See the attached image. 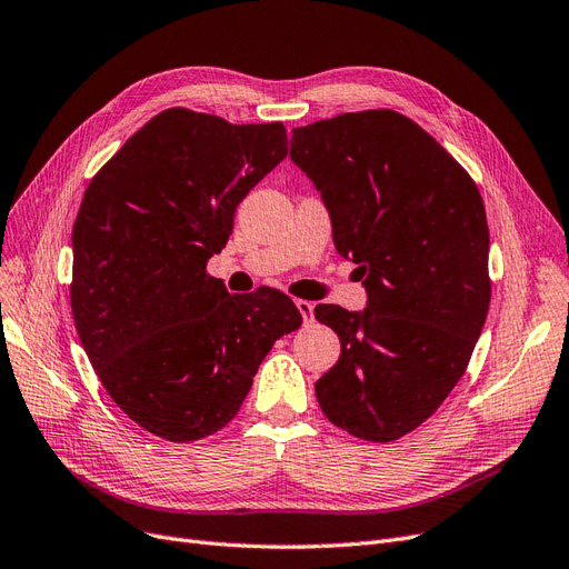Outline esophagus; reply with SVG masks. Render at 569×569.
<instances>
[{
  "label": "esophagus",
  "instance_id": "esophagus-1",
  "mask_svg": "<svg viewBox=\"0 0 569 569\" xmlns=\"http://www.w3.org/2000/svg\"><path fill=\"white\" fill-rule=\"evenodd\" d=\"M296 307L300 309L305 323H311V321H313V305H311V302H307V300H296Z\"/></svg>",
  "mask_w": 569,
  "mask_h": 569
}]
</instances>
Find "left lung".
<instances>
[{"mask_svg": "<svg viewBox=\"0 0 569 569\" xmlns=\"http://www.w3.org/2000/svg\"><path fill=\"white\" fill-rule=\"evenodd\" d=\"M290 159L368 290L363 313L313 309L342 345L317 382L319 406L342 431L391 443L427 422L471 361L492 296L486 206L446 147L393 110L302 126Z\"/></svg>", "mask_w": 569, "mask_h": 569, "instance_id": "8db88e82", "label": "left lung"}]
</instances>
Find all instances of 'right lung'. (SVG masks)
<instances>
[{"instance_id":"obj_1","label":"right lung","mask_w":569,"mask_h":569,"mask_svg":"<svg viewBox=\"0 0 569 569\" xmlns=\"http://www.w3.org/2000/svg\"><path fill=\"white\" fill-rule=\"evenodd\" d=\"M286 154L281 121L171 108L83 192L70 283L79 340L112 401L171 443L227 427L273 342L302 326L281 290L229 296L206 271L241 199Z\"/></svg>"}]
</instances>
